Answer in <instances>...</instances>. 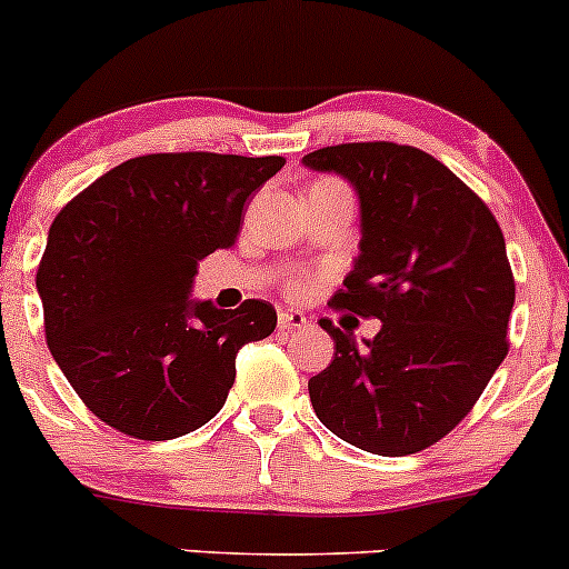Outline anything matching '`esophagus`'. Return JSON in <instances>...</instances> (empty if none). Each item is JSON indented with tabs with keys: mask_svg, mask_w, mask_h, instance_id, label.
<instances>
[{
	"mask_svg": "<svg viewBox=\"0 0 569 569\" xmlns=\"http://www.w3.org/2000/svg\"><path fill=\"white\" fill-rule=\"evenodd\" d=\"M308 325V317L302 311H280L278 313V327L280 330H300Z\"/></svg>",
	"mask_w": 569,
	"mask_h": 569,
	"instance_id": "34e87169",
	"label": "esophagus"
}]
</instances>
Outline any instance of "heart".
I'll use <instances>...</instances> for the list:
<instances>
[{"label": "heart", "mask_w": 569, "mask_h": 569, "mask_svg": "<svg viewBox=\"0 0 569 569\" xmlns=\"http://www.w3.org/2000/svg\"><path fill=\"white\" fill-rule=\"evenodd\" d=\"M295 289H300V286H295Z\"/></svg>", "instance_id": "obj_1"}]
</instances>
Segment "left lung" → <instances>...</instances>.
I'll list each match as a JSON object with an SVG mask.
<instances>
[{
  "label": "left lung",
  "mask_w": 569,
  "mask_h": 569,
  "mask_svg": "<svg viewBox=\"0 0 569 569\" xmlns=\"http://www.w3.org/2000/svg\"><path fill=\"white\" fill-rule=\"evenodd\" d=\"M302 164L347 178L360 200V252L330 306L382 321L358 343L319 319L336 358L308 380L311 405L358 449L416 455L468 416L509 352L503 233L473 189L412 146H327Z\"/></svg>",
  "instance_id": "left-lung-1"
}]
</instances>
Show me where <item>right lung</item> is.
Here are the masks:
<instances>
[{"mask_svg":"<svg viewBox=\"0 0 569 569\" xmlns=\"http://www.w3.org/2000/svg\"><path fill=\"white\" fill-rule=\"evenodd\" d=\"M283 157L148 153L96 178L49 228L38 267L46 343L118 432L173 440L226 405L237 352L278 325L263 300L189 297L198 261L233 248L244 203Z\"/></svg>","mask_w":569,"mask_h":569,"instance_id":"right-lung-1","label":"right lung"}]
</instances>
